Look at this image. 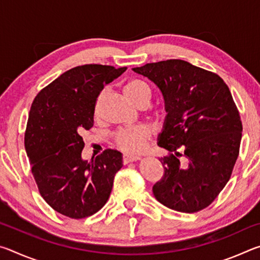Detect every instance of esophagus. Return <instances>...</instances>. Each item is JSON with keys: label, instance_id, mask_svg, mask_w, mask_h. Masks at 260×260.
<instances>
[{"label": "esophagus", "instance_id": "1", "mask_svg": "<svg viewBox=\"0 0 260 260\" xmlns=\"http://www.w3.org/2000/svg\"><path fill=\"white\" fill-rule=\"evenodd\" d=\"M140 158H141V157H139V156H128V155H124V156H122V162H124V164H128V162L139 160Z\"/></svg>", "mask_w": 260, "mask_h": 260}]
</instances>
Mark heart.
I'll list each match as a JSON object with an SVG mask.
<instances>
[{
	"mask_svg": "<svg viewBox=\"0 0 260 260\" xmlns=\"http://www.w3.org/2000/svg\"><path fill=\"white\" fill-rule=\"evenodd\" d=\"M124 94L136 107L147 105L151 100V88L139 79H131L124 83ZM157 120L162 119V112H156ZM151 139V131L146 126H138L131 129H120L113 134L114 144L127 153H138L144 150Z\"/></svg>",
	"mask_w": 260,
	"mask_h": 260,
	"instance_id": "1",
	"label": "heart"
}]
</instances>
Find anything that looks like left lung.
<instances>
[{"instance_id":"8db88e82","label":"left lung","mask_w":260,"mask_h":260,"mask_svg":"<svg viewBox=\"0 0 260 260\" xmlns=\"http://www.w3.org/2000/svg\"><path fill=\"white\" fill-rule=\"evenodd\" d=\"M133 71L159 88L167 112L158 146L164 175L152 187L158 202L178 212H199L226 186L240 152L242 121L231 90L217 73L181 59Z\"/></svg>"}]
</instances>
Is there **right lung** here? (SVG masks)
<instances>
[{
	"mask_svg": "<svg viewBox=\"0 0 260 260\" xmlns=\"http://www.w3.org/2000/svg\"><path fill=\"white\" fill-rule=\"evenodd\" d=\"M126 71L86 64L55 79L35 96L25 131V149L40 195L71 219L93 215L107 203L121 153L107 149L82 160V134L94 125L96 101L105 85Z\"/></svg>",
	"mask_w": 260,
	"mask_h": 260,
	"instance_id": "right-lung-1",
	"label": "right lung"
}]
</instances>
